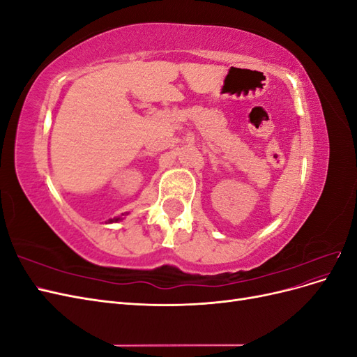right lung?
Here are the masks:
<instances>
[{
	"label": "right lung",
	"mask_w": 357,
	"mask_h": 357,
	"mask_svg": "<svg viewBox=\"0 0 357 357\" xmlns=\"http://www.w3.org/2000/svg\"><path fill=\"white\" fill-rule=\"evenodd\" d=\"M128 214V213H126ZM126 214H122V215H126ZM119 220H122V218H114V219H110L109 220V223H114V222H119Z\"/></svg>",
	"instance_id": "obj_1"
}]
</instances>
